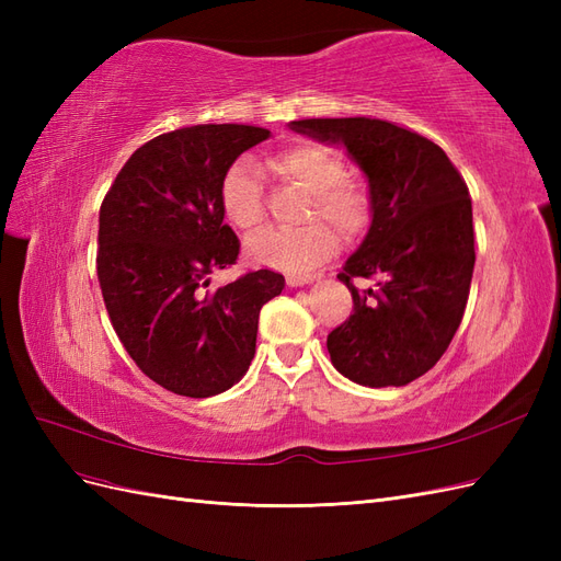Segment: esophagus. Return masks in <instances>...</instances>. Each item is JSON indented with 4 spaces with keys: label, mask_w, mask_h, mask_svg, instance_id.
Returning a JSON list of instances; mask_svg holds the SVG:
<instances>
[{
    "label": "esophagus",
    "mask_w": 561,
    "mask_h": 561,
    "mask_svg": "<svg viewBox=\"0 0 561 561\" xmlns=\"http://www.w3.org/2000/svg\"><path fill=\"white\" fill-rule=\"evenodd\" d=\"M318 276L316 274H304V276H287V285L290 287H301V285H311L316 283Z\"/></svg>",
    "instance_id": "obj_1"
}]
</instances>
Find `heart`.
Here are the masks:
<instances>
[{"mask_svg":"<svg viewBox=\"0 0 561 561\" xmlns=\"http://www.w3.org/2000/svg\"><path fill=\"white\" fill-rule=\"evenodd\" d=\"M283 182L311 194L307 219L322 217L344 236H360L371 215V201L365 186L348 178V165L334 149L316 142H301L278 151L268 161ZM219 203L225 217L241 231H254L264 222V186L260 171L252 161L239 159L227 168L219 182ZM336 250L334 231L311 222L295 231L266 229L248 241V257L260 264L280 271H309L325 262Z\"/></svg>","mask_w":561,"mask_h":561,"instance_id":"obj_1","label":"heart"}]
</instances>
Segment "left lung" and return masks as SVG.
I'll use <instances>...</instances> for the list:
<instances>
[{"instance_id": "obj_1", "label": "left lung", "mask_w": 561, "mask_h": 561, "mask_svg": "<svg viewBox=\"0 0 561 561\" xmlns=\"http://www.w3.org/2000/svg\"><path fill=\"white\" fill-rule=\"evenodd\" d=\"M290 128L344 147L369 186V231L336 276L353 316L328 334L332 365L360 386H407L461 325L474 268L468 186L435 142L381 118H301ZM353 277L378 285L358 294Z\"/></svg>"}]
</instances>
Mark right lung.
I'll return each instance as SVG.
<instances>
[{"instance_id": "add662e5", "label": "right lung", "mask_w": 561, "mask_h": 561, "mask_svg": "<svg viewBox=\"0 0 561 561\" xmlns=\"http://www.w3.org/2000/svg\"><path fill=\"white\" fill-rule=\"evenodd\" d=\"M268 138L243 124L163 133L133 151L100 208L98 280L112 325L135 365L178 396L210 398L243 379L260 311L285 287L260 268L208 290L241 250L219 182Z\"/></svg>"}]
</instances>
